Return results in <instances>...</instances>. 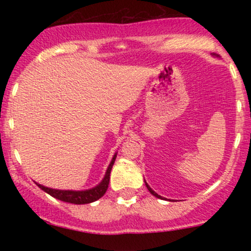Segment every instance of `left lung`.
Segmentation results:
<instances>
[{"mask_svg":"<svg viewBox=\"0 0 251 251\" xmlns=\"http://www.w3.org/2000/svg\"><path fill=\"white\" fill-rule=\"evenodd\" d=\"M145 184H146V188H148V190H149V191L150 192H151V194L152 195H153V196H155V197H157V198H160V200H162V196H159V195H158V194H155V192L153 191V190H152L151 188H150V186H149V184L148 183H146V181H145Z\"/></svg>","mask_w":251,"mask_h":251,"instance_id":"left-lung-1","label":"left lung"}]
</instances>
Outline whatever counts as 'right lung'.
<instances>
[{
    "instance_id": "1",
    "label": "right lung",
    "mask_w": 251,
    "mask_h": 251,
    "mask_svg": "<svg viewBox=\"0 0 251 251\" xmlns=\"http://www.w3.org/2000/svg\"><path fill=\"white\" fill-rule=\"evenodd\" d=\"M117 158V153L113 155L112 158L111 163H109L107 170H106V174L103 179L100 181V184H98L97 186L94 188L89 189V190H85V191H73V190H56V189H50V188H46V186L41 185V184H37L36 185L39 186L40 189L43 190L45 192H47L48 195H50L51 197L56 198V200L62 201H67V203H72V204H88L92 203V201H96L101 198L105 192L107 191L108 184H109V175H111V170L112 166H113L114 160Z\"/></svg>"
}]
</instances>
